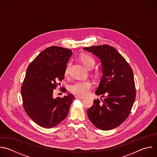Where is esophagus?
Listing matches in <instances>:
<instances>
[{"mask_svg":"<svg viewBox=\"0 0 157 157\" xmlns=\"http://www.w3.org/2000/svg\"><path fill=\"white\" fill-rule=\"evenodd\" d=\"M75 98H76V99H83L84 97H82V96H78V95H76V96H75Z\"/></svg>","mask_w":157,"mask_h":157,"instance_id":"34e87169","label":"esophagus"}]
</instances>
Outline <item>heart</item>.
Listing matches in <instances>:
<instances>
[{
  "label": "heart",
  "mask_w": 157,
  "mask_h": 157,
  "mask_svg": "<svg viewBox=\"0 0 157 157\" xmlns=\"http://www.w3.org/2000/svg\"><path fill=\"white\" fill-rule=\"evenodd\" d=\"M79 59L83 64L87 67V68H91L95 64V59L91 55L82 53L79 55ZM70 64L66 66L65 70V74L67 75L69 71ZM91 87V82L86 80V81H78L73 83L70 86V91L79 96H84L87 95Z\"/></svg>",
  "instance_id": "b5f03b06"
}]
</instances>
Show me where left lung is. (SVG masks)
I'll return each instance as SVG.
<instances>
[{
	"mask_svg": "<svg viewBox=\"0 0 157 157\" xmlns=\"http://www.w3.org/2000/svg\"><path fill=\"white\" fill-rule=\"evenodd\" d=\"M101 59L102 76L96 91L104 99L94 100L87 116L99 129L109 130L122 124L128 117L135 101L136 90L133 73L125 58L107 44L85 47ZM105 94L106 96L103 94Z\"/></svg>",
	"mask_w": 157,
	"mask_h": 157,
	"instance_id": "8db88e82",
	"label": "left lung"
}]
</instances>
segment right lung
<instances>
[{
	"label": "right lung",
	"instance_id": "obj_1",
	"mask_svg": "<svg viewBox=\"0 0 157 157\" xmlns=\"http://www.w3.org/2000/svg\"><path fill=\"white\" fill-rule=\"evenodd\" d=\"M71 50L50 47L42 51L29 64L21 87L24 108L27 115L43 128H52L68 114L75 96L68 94L53 98V89L64 78ZM59 84V83H58Z\"/></svg>",
	"mask_w": 157,
	"mask_h": 157
}]
</instances>
